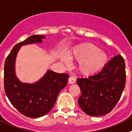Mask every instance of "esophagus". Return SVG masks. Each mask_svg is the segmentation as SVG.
I'll list each match as a JSON object with an SVG mask.
<instances>
[{"instance_id":"34e87169","label":"esophagus","mask_w":132,"mask_h":132,"mask_svg":"<svg viewBox=\"0 0 132 132\" xmlns=\"http://www.w3.org/2000/svg\"><path fill=\"white\" fill-rule=\"evenodd\" d=\"M76 80L75 78L73 77V76H70V77H69V78H68V83L70 84H74L76 82Z\"/></svg>"}]
</instances>
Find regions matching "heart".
Masks as SVG:
<instances>
[{
    "mask_svg": "<svg viewBox=\"0 0 132 132\" xmlns=\"http://www.w3.org/2000/svg\"><path fill=\"white\" fill-rule=\"evenodd\" d=\"M70 58L79 60L77 68L80 74L92 76L102 69L108 62V55L91 43H83L77 46L69 54ZM62 61L68 63L66 57L62 56Z\"/></svg>",
    "mask_w": 132,
    "mask_h": 132,
    "instance_id": "heart-1",
    "label": "heart"
}]
</instances>
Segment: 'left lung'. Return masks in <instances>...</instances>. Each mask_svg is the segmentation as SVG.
<instances>
[{
  "mask_svg": "<svg viewBox=\"0 0 132 132\" xmlns=\"http://www.w3.org/2000/svg\"><path fill=\"white\" fill-rule=\"evenodd\" d=\"M125 68L124 59L118 54L98 74L88 78L77 79L81 91L78 104L86 114L91 116H104L114 109L125 88Z\"/></svg>",
  "mask_w": 132,
  "mask_h": 132,
  "instance_id": "1",
  "label": "left lung"
}]
</instances>
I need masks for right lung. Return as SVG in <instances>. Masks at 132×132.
<instances>
[{
	"label": "right lung",
	"instance_id": "add662e5",
	"mask_svg": "<svg viewBox=\"0 0 132 132\" xmlns=\"http://www.w3.org/2000/svg\"><path fill=\"white\" fill-rule=\"evenodd\" d=\"M45 36L32 35L16 44L4 64V85L6 96L12 106L25 116L36 118L48 113L54 105L58 94L67 84L69 75L48 70L34 84L20 82L15 74V61L22 46L41 43Z\"/></svg>",
	"mask_w": 132,
	"mask_h": 132
}]
</instances>
